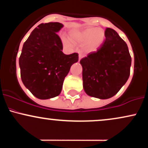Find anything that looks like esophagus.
Masks as SVG:
<instances>
[{"instance_id": "esophagus-1", "label": "esophagus", "mask_w": 148, "mask_h": 148, "mask_svg": "<svg viewBox=\"0 0 148 148\" xmlns=\"http://www.w3.org/2000/svg\"><path fill=\"white\" fill-rule=\"evenodd\" d=\"M83 58V55H82V54L79 53V60H80L81 58Z\"/></svg>"}]
</instances>
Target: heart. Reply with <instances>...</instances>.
<instances>
[{"mask_svg": "<svg viewBox=\"0 0 148 148\" xmlns=\"http://www.w3.org/2000/svg\"><path fill=\"white\" fill-rule=\"evenodd\" d=\"M71 37L74 42L80 44H87L86 47L88 51H94L102 45L104 40V32L100 28H91L82 31H72ZM62 41L67 45H71L72 42L69 38L62 37Z\"/></svg>", "mask_w": 148, "mask_h": 148, "instance_id": "heart-1", "label": "heart"}]
</instances>
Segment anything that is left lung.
I'll list each match as a JSON object with an SVG mask.
<instances>
[{
	"label": "left lung",
	"mask_w": 148,
	"mask_h": 148,
	"mask_svg": "<svg viewBox=\"0 0 148 148\" xmlns=\"http://www.w3.org/2000/svg\"><path fill=\"white\" fill-rule=\"evenodd\" d=\"M104 35L100 48L80 60L85 92L101 99L118 93L129 79L132 64L128 47L118 33L107 28Z\"/></svg>",
	"instance_id": "obj_1"
}]
</instances>
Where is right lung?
Instances as JSON below:
<instances>
[{
    "mask_svg": "<svg viewBox=\"0 0 148 148\" xmlns=\"http://www.w3.org/2000/svg\"><path fill=\"white\" fill-rule=\"evenodd\" d=\"M58 22L41 23L24 42L19 58L21 78L34 96L47 99L60 95L71 66L79 60L76 53L66 55L58 32Z\"/></svg>",
    "mask_w": 148,
    "mask_h": 148,
    "instance_id": "add662e5",
    "label": "right lung"
}]
</instances>
